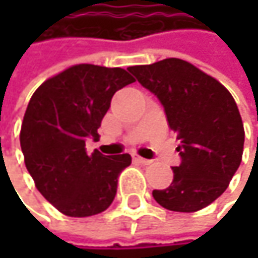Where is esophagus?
<instances>
[{
    "instance_id": "obj_1",
    "label": "esophagus",
    "mask_w": 258,
    "mask_h": 258,
    "mask_svg": "<svg viewBox=\"0 0 258 258\" xmlns=\"http://www.w3.org/2000/svg\"><path fill=\"white\" fill-rule=\"evenodd\" d=\"M133 160H134L136 163H139V164H143V166H149V164L152 163V160H146V158H142V157H139L137 154H134V155H133Z\"/></svg>"
}]
</instances>
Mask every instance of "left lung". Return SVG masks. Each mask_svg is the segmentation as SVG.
<instances>
[{
  "label": "left lung",
  "instance_id": "8db88e82",
  "mask_svg": "<svg viewBox=\"0 0 258 258\" xmlns=\"http://www.w3.org/2000/svg\"><path fill=\"white\" fill-rule=\"evenodd\" d=\"M137 82L164 107L176 131L180 164L166 189H154L158 205L175 212H196L215 202L239 169L245 131L232 94L192 64L167 58L130 67Z\"/></svg>",
  "mask_w": 258,
  "mask_h": 258
}]
</instances>
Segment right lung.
Wrapping results in <instances>:
<instances>
[{"label":"right lung","instance_id":"right-lung-1","mask_svg":"<svg viewBox=\"0 0 258 258\" xmlns=\"http://www.w3.org/2000/svg\"><path fill=\"white\" fill-rule=\"evenodd\" d=\"M133 82L119 67L79 64L32 94L21 128L25 166L41 196L64 215L91 217L112 205L131 157L97 149L89 155L85 142L98 139L113 94Z\"/></svg>","mask_w":258,"mask_h":258}]
</instances>
